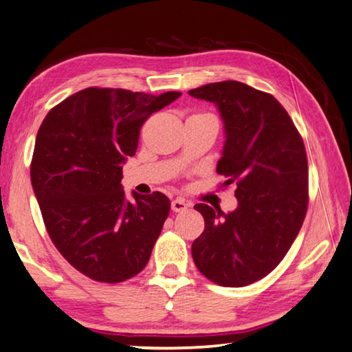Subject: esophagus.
<instances>
[{"label":"esophagus","instance_id":"1","mask_svg":"<svg viewBox=\"0 0 352 352\" xmlns=\"http://www.w3.org/2000/svg\"><path fill=\"white\" fill-rule=\"evenodd\" d=\"M171 209L173 212H184L188 209V203L182 198H176L175 201H171Z\"/></svg>","mask_w":352,"mask_h":352}]
</instances>
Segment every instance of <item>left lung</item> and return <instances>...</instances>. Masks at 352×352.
Here are the masks:
<instances>
[{"label":"left lung","instance_id":"1","mask_svg":"<svg viewBox=\"0 0 352 352\" xmlns=\"http://www.w3.org/2000/svg\"><path fill=\"white\" fill-rule=\"evenodd\" d=\"M190 96L214 102L224 124L217 171L235 184L237 209L224 214L207 204L203 234L192 256L207 279L245 287L278 267L307 212V155L292 118L273 95L239 80L207 84Z\"/></svg>","mask_w":352,"mask_h":352}]
</instances>
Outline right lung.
I'll list each match as a JSON object with an SVG mask.
<instances>
[{
  "label": "right lung",
  "instance_id": "add662e5",
  "mask_svg": "<svg viewBox=\"0 0 352 352\" xmlns=\"http://www.w3.org/2000/svg\"><path fill=\"white\" fill-rule=\"evenodd\" d=\"M179 96L90 87L51 109L40 126L34 193L54 246L90 279L117 284L146 267L170 199L160 192L126 198L123 164L145 120Z\"/></svg>",
  "mask_w": 352,
  "mask_h": 352
}]
</instances>
